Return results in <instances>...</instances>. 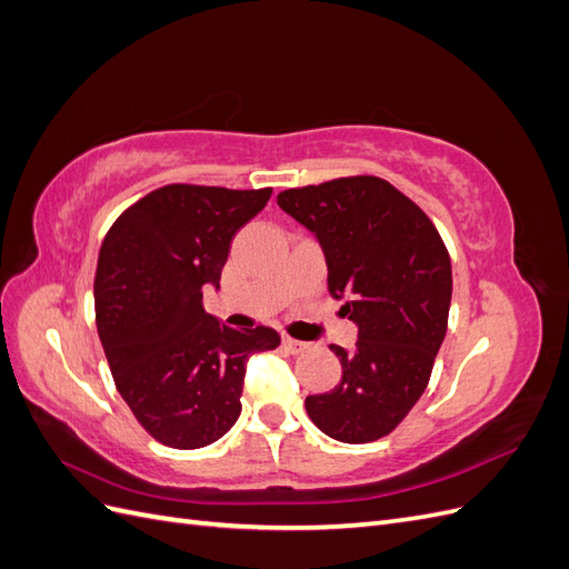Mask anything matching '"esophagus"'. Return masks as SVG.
Here are the masks:
<instances>
[{
  "label": "esophagus",
  "instance_id": "34e87169",
  "mask_svg": "<svg viewBox=\"0 0 569 569\" xmlns=\"http://www.w3.org/2000/svg\"><path fill=\"white\" fill-rule=\"evenodd\" d=\"M282 343H284V349L289 351V353H301L308 343L306 341H299V339H291V337H284L282 339Z\"/></svg>",
  "mask_w": 569,
  "mask_h": 569
}]
</instances>
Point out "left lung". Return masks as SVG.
I'll return each mask as SVG.
<instances>
[{
  "instance_id": "obj_1",
  "label": "left lung",
  "mask_w": 569,
  "mask_h": 569,
  "mask_svg": "<svg viewBox=\"0 0 569 569\" xmlns=\"http://www.w3.org/2000/svg\"><path fill=\"white\" fill-rule=\"evenodd\" d=\"M278 206L318 239L327 289L358 327L353 349L332 343L341 380L306 396L308 418L343 443L380 439L432 375L453 291L449 251L416 203L372 176L287 189Z\"/></svg>"
}]
</instances>
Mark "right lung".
Returning <instances> with one entry per match:
<instances>
[{"instance_id": "add662e5", "label": "right lung", "mask_w": 569, "mask_h": 569, "mask_svg": "<svg viewBox=\"0 0 569 569\" xmlns=\"http://www.w3.org/2000/svg\"><path fill=\"white\" fill-rule=\"evenodd\" d=\"M272 189L168 184L120 216L99 251L97 332L116 387L147 432L201 449L237 422L247 360L280 343L272 327L234 330L203 311L234 234Z\"/></svg>"}]
</instances>
